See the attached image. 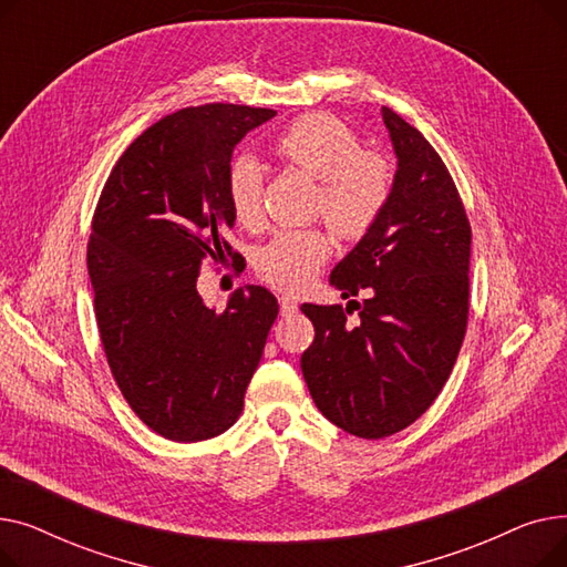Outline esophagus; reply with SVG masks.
<instances>
[{
  "label": "esophagus",
  "mask_w": 567,
  "mask_h": 567,
  "mask_svg": "<svg viewBox=\"0 0 567 567\" xmlns=\"http://www.w3.org/2000/svg\"><path fill=\"white\" fill-rule=\"evenodd\" d=\"M296 310H299V303H296L291 296H280V315L282 317H289V315H293Z\"/></svg>",
  "instance_id": "esophagus-1"
}]
</instances>
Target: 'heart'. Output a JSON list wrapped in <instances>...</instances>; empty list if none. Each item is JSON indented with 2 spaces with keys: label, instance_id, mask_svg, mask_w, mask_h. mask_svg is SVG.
<instances>
[{
  "label": "heart",
  "instance_id": "b5f03b06",
  "mask_svg": "<svg viewBox=\"0 0 567 567\" xmlns=\"http://www.w3.org/2000/svg\"><path fill=\"white\" fill-rule=\"evenodd\" d=\"M274 152L319 178L317 212L342 238L365 236L383 216L393 193V172L379 154L361 152L355 137L340 118L312 112L280 131ZM264 169L252 156L231 163L227 195L238 223L255 225L261 216ZM331 252L323 231H282L257 259L259 276L282 291L303 289Z\"/></svg>",
  "mask_w": 567,
  "mask_h": 567
}]
</instances>
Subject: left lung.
<instances>
[{
	"label": "left lung",
	"mask_w": 567,
	"mask_h": 567,
	"mask_svg": "<svg viewBox=\"0 0 567 567\" xmlns=\"http://www.w3.org/2000/svg\"><path fill=\"white\" fill-rule=\"evenodd\" d=\"M398 169L377 225L333 268L331 285L363 303H303L315 340L301 370L317 409L340 430L383 439L432 406L468 321L471 225L449 167L391 107H381ZM360 310L353 324L346 315Z\"/></svg>",
	"instance_id": "obj_1"
}]
</instances>
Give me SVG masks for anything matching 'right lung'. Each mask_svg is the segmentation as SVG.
<instances>
[{"label": "right lung", "instance_id": "1", "mask_svg": "<svg viewBox=\"0 0 567 567\" xmlns=\"http://www.w3.org/2000/svg\"><path fill=\"white\" fill-rule=\"evenodd\" d=\"M276 110L208 103L163 116L112 167L92 220L86 268L118 391L156 434L195 443L244 411L278 299L236 289L223 312L197 293L206 259L234 261L227 174L234 146Z\"/></svg>", "mask_w": 567, "mask_h": 567}]
</instances>
